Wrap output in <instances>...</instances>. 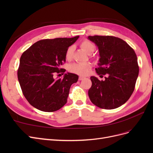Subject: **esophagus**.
<instances>
[{"label":"esophagus","instance_id":"34e87169","mask_svg":"<svg viewBox=\"0 0 153 153\" xmlns=\"http://www.w3.org/2000/svg\"><path fill=\"white\" fill-rule=\"evenodd\" d=\"M84 78H85V77L84 76H79V78H78V80H83L84 79Z\"/></svg>","mask_w":153,"mask_h":153}]
</instances>
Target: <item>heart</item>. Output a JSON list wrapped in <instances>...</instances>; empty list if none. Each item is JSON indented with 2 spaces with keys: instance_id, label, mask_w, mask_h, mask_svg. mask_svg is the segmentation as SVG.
<instances>
[{
  "instance_id": "heart-1",
  "label": "heart",
  "mask_w": 153,
  "mask_h": 153,
  "mask_svg": "<svg viewBox=\"0 0 153 153\" xmlns=\"http://www.w3.org/2000/svg\"><path fill=\"white\" fill-rule=\"evenodd\" d=\"M81 48L85 51L88 54H91L95 50V46L91 41L85 39L80 43ZM74 51L73 47H69L66 52V57L68 59H70L72 57ZM91 65L88 63H73L69 66V70L72 73L78 74V75L84 76L89 72Z\"/></svg>"
}]
</instances>
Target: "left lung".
<instances>
[{"instance_id":"8db88e82","label":"left lung","mask_w":153,"mask_h":153,"mask_svg":"<svg viewBox=\"0 0 153 153\" xmlns=\"http://www.w3.org/2000/svg\"><path fill=\"white\" fill-rule=\"evenodd\" d=\"M98 47L100 59L97 74L106 75L105 80L91 76L92 86L88 91L91 102L104 109L123 105L135 89L139 72L137 57L126 41L111 36H89Z\"/></svg>"}]
</instances>
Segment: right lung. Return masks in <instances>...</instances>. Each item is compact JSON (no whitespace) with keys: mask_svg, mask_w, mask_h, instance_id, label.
<instances>
[{"mask_svg":"<svg viewBox=\"0 0 153 153\" xmlns=\"http://www.w3.org/2000/svg\"><path fill=\"white\" fill-rule=\"evenodd\" d=\"M78 38L42 39L22 53L18 79L25 98L36 108L52 112L67 103L69 89L78 76L68 73L62 79H55L53 75L66 71L61 66L66 62V50Z\"/></svg>","mask_w":153,"mask_h":153,"instance_id":"add662e5","label":"right lung"}]
</instances>
